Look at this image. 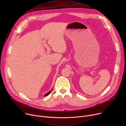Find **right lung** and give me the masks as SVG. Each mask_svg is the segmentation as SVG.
Masks as SVG:
<instances>
[{"instance_id":"obj_1","label":"right lung","mask_w":126,"mask_h":126,"mask_svg":"<svg viewBox=\"0 0 126 126\" xmlns=\"http://www.w3.org/2000/svg\"><path fill=\"white\" fill-rule=\"evenodd\" d=\"M52 89H53V88L49 91V92H48L47 93H46V94H44V96H48L50 94V92H51V91H52Z\"/></svg>"}]
</instances>
